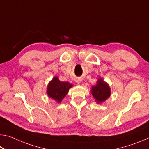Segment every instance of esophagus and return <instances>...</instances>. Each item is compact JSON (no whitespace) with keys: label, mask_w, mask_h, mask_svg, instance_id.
<instances>
[{"label":"esophagus","mask_w":149,"mask_h":149,"mask_svg":"<svg viewBox=\"0 0 149 149\" xmlns=\"http://www.w3.org/2000/svg\"><path fill=\"white\" fill-rule=\"evenodd\" d=\"M76 82H77V83H78V84H79V83H80V81H79V80H77V81H76Z\"/></svg>","instance_id":"esophagus-1"}]
</instances>
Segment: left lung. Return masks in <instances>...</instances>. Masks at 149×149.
<instances>
[{
	"label": "left lung",
	"mask_w": 149,
	"mask_h": 149,
	"mask_svg": "<svg viewBox=\"0 0 149 149\" xmlns=\"http://www.w3.org/2000/svg\"><path fill=\"white\" fill-rule=\"evenodd\" d=\"M91 93L97 103L104 102L110 95V89L108 85L102 79L98 80L96 86L92 87Z\"/></svg>",
	"instance_id": "1"
}]
</instances>
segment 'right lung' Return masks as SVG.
Returning a JSON list of instances; mask_svg holds the SVG:
<instances>
[{
	"label": "right lung",
	"mask_w": 149,
	"mask_h": 149,
	"mask_svg": "<svg viewBox=\"0 0 149 149\" xmlns=\"http://www.w3.org/2000/svg\"><path fill=\"white\" fill-rule=\"evenodd\" d=\"M72 86L68 82L60 81L58 78L55 77L48 85L47 94L57 102H60Z\"/></svg>",
	"instance_id": "add662e5"
}]
</instances>
